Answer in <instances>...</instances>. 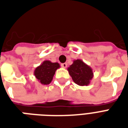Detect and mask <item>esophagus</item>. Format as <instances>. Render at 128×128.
<instances>
[{"label":"esophagus","mask_w":128,"mask_h":128,"mask_svg":"<svg viewBox=\"0 0 128 128\" xmlns=\"http://www.w3.org/2000/svg\"><path fill=\"white\" fill-rule=\"evenodd\" d=\"M62 67H63V68H66L67 67V64L66 63H62L61 64Z\"/></svg>","instance_id":"obj_1"}]
</instances>
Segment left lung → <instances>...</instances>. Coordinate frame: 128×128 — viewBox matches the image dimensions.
<instances>
[{
	"instance_id": "obj_1",
	"label": "left lung",
	"mask_w": 128,
	"mask_h": 128,
	"mask_svg": "<svg viewBox=\"0 0 128 128\" xmlns=\"http://www.w3.org/2000/svg\"><path fill=\"white\" fill-rule=\"evenodd\" d=\"M67 69L73 82L79 86L89 85L94 75L91 67L82 60H75Z\"/></svg>"
}]
</instances>
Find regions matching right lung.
Listing matches in <instances>:
<instances>
[{"mask_svg":"<svg viewBox=\"0 0 128 128\" xmlns=\"http://www.w3.org/2000/svg\"><path fill=\"white\" fill-rule=\"evenodd\" d=\"M60 68L58 62L45 60L34 70V74L38 81L42 85H48L53 80L57 69Z\"/></svg>","mask_w":128,"mask_h":128,"instance_id":"1","label":"right lung"}]
</instances>
